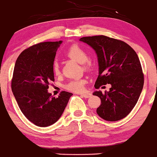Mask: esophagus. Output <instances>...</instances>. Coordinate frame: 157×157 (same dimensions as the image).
Segmentation results:
<instances>
[{"label": "esophagus", "mask_w": 157, "mask_h": 157, "mask_svg": "<svg viewBox=\"0 0 157 157\" xmlns=\"http://www.w3.org/2000/svg\"><path fill=\"white\" fill-rule=\"evenodd\" d=\"M81 96L83 97L84 98H89V97H91L92 96V94H91V93H85V94H81Z\"/></svg>", "instance_id": "esophagus-1"}]
</instances>
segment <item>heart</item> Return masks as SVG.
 Here are the masks:
<instances>
[{"label": "heart", "instance_id": "obj_1", "mask_svg": "<svg viewBox=\"0 0 157 157\" xmlns=\"http://www.w3.org/2000/svg\"><path fill=\"white\" fill-rule=\"evenodd\" d=\"M66 56L69 58L72 59L79 63L83 64L89 59L87 52H86L82 48L77 45H73L68 49L66 52ZM87 66V67H88ZM52 71L53 73L56 75H58L60 74V67L57 62H54L52 64ZM85 80H74L70 81L66 86V88L68 90L74 92H80L84 89Z\"/></svg>", "mask_w": 157, "mask_h": 157}]
</instances>
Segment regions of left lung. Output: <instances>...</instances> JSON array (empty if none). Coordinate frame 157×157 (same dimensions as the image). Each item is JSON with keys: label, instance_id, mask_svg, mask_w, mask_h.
Wrapping results in <instances>:
<instances>
[{"label": "left lung", "instance_id": "8db88e82", "mask_svg": "<svg viewBox=\"0 0 157 157\" xmlns=\"http://www.w3.org/2000/svg\"><path fill=\"white\" fill-rule=\"evenodd\" d=\"M80 41L89 45L97 56L99 75L95 89L110 84L109 91H96L101 104L97 109L107 121L125 118L137 102L144 85V75L137 55L123 41L104 35L83 37Z\"/></svg>", "mask_w": 157, "mask_h": 157}]
</instances>
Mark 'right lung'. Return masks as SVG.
<instances>
[{
  "mask_svg": "<svg viewBox=\"0 0 157 157\" xmlns=\"http://www.w3.org/2000/svg\"><path fill=\"white\" fill-rule=\"evenodd\" d=\"M62 40L44 42L30 46L16 60L12 90L24 116L39 127L52 125L63 113L72 94L62 91L58 97L48 92L55 80L52 64Z\"/></svg>",
  "mask_w": 157,
  "mask_h": 157,
  "instance_id": "obj_1",
  "label": "right lung"
}]
</instances>
